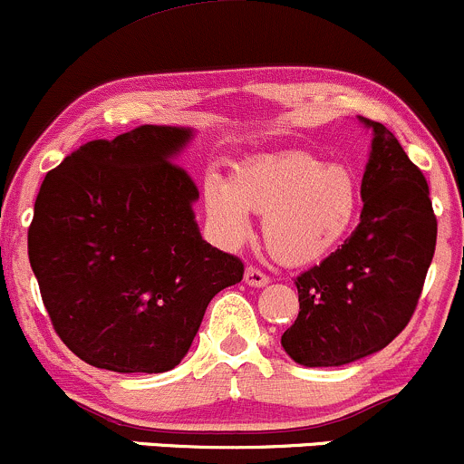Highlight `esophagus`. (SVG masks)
<instances>
[{"mask_svg": "<svg viewBox=\"0 0 464 464\" xmlns=\"http://www.w3.org/2000/svg\"><path fill=\"white\" fill-rule=\"evenodd\" d=\"M243 281L252 287H266L267 283H270V276H267L266 272L258 270V267L250 266V267H246V276H243Z\"/></svg>", "mask_w": 464, "mask_h": 464, "instance_id": "obj_1", "label": "esophagus"}]
</instances>
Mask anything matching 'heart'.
I'll list each match as a JSON object with an SVG mask.
<instances>
[{
  "instance_id": "b5f03b06",
  "label": "heart",
  "mask_w": 464,
  "mask_h": 464,
  "mask_svg": "<svg viewBox=\"0 0 464 464\" xmlns=\"http://www.w3.org/2000/svg\"><path fill=\"white\" fill-rule=\"evenodd\" d=\"M203 197L214 230L227 243L247 234V212L263 214V241L285 266H305L330 254L358 210L353 174L298 150L241 163L230 183L210 177Z\"/></svg>"
}]
</instances>
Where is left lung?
<instances>
[{
  "instance_id": "1",
  "label": "left lung",
  "mask_w": 464,
  "mask_h": 464,
  "mask_svg": "<svg viewBox=\"0 0 464 464\" xmlns=\"http://www.w3.org/2000/svg\"><path fill=\"white\" fill-rule=\"evenodd\" d=\"M372 128L361 223L336 252L294 278L298 316L281 345L305 367H338L387 347L407 327L436 250L430 186L382 123Z\"/></svg>"
}]
</instances>
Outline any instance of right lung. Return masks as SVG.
<instances>
[{
  "mask_svg": "<svg viewBox=\"0 0 464 464\" xmlns=\"http://www.w3.org/2000/svg\"><path fill=\"white\" fill-rule=\"evenodd\" d=\"M188 128L139 126L79 146L39 188L28 258L63 345L88 365L161 373L190 350L243 261L203 241L177 166Z\"/></svg>",
  "mask_w": 464,
  "mask_h": 464,
  "instance_id": "add662e5",
  "label": "right lung"
}]
</instances>
